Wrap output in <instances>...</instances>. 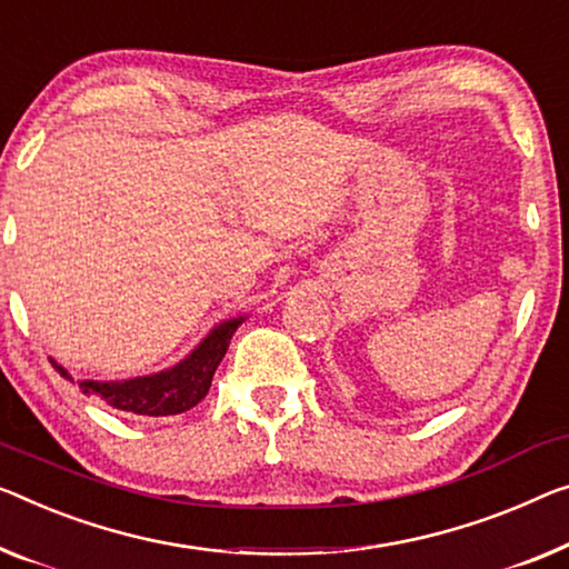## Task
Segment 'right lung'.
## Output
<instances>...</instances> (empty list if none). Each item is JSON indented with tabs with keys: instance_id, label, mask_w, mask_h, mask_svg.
Masks as SVG:
<instances>
[{
	"instance_id": "1",
	"label": "right lung",
	"mask_w": 569,
	"mask_h": 569,
	"mask_svg": "<svg viewBox=\"0 0 569 569\" xmlns=\"http://www.w3.org/2000/svg\"><path fill=\"white\" fill-rule=\"evenodd\" d=\"M242 321L244 317H237L217 325L201 339L197 350L186 355L178 366L156 372V376L132 380H81L79 388L87 396H99L112 409L138 413V417H173V413L189 411L209 393L214 370L222 362L230 339ZM50 362L66 380H73L53 358Z\"/></svg>"
}]
</instances>
